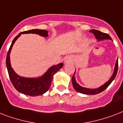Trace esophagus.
Here are the masks:
<instances>
[{
    "label": "esophagus",
    "mask_w": 123,
    "mask_h": 123,
    "mask_svg": "<svg viewBox=\"0 0 123 123\" xmlns=\"http://www.w3.org/2000/svg\"><path fill=\"white\" fill-rule=\"evenodd\" d=\"M69 62H71V57L68 56L64 59V63H68Z\"/></svg>",
    "instance_id": "esophagus-1"
}]
</instances>
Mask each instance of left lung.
Returning a JSON list of instances; mask_svg holds the SVG:
<instances>
[{
  "instance_id": "1",
  "label": "left lung",
  "mask_w": 123,
  "mask_h": 123,
  "mask_svg": "<svg viewBox=\"0 0 123 123\" xmlns=\"http://www.w3.org/2000/svg\"><path fill=\"white\" fill-rule=\"evenodd\" d=\"M95 36V37L96 38L98 41H102V40H105V39H109V40H112V39L111 37V36L108 34L103 33L101 32L97 31V30L92 29L90 31ZM117 69H118V59H117L116 62V65H115L114 70V73H113L112 77H111V79H109V80L107 81L106 83L102 85L101 86L99 87L98 88H96V89H89V88H86V87H83L82 86L79 85L75 80V71L73 76L72 77V84H73V87L77 91L79 92H80L82 94H89V95H94V94H97L102 91H103L105 89H107L110 84L112 83L114 80L115 77L117 75Z\"/></svg>"
}]
</instances>
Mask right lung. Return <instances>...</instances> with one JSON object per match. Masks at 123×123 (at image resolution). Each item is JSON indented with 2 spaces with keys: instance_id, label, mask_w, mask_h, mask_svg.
Wrapping results in <instances>:
<instances>
[{
  "instance_id": "1",
  "label": "right lung",
  "mask_w": 123,
  "mask_h": 123,
  "mask_svg": "<svg viewBox=\"0 0 123 123\" xmlns=\"http://www.w3.org/2000/svg\"><path fill=\"white\" fill-rule=\"evenodd\" d=\"M48 32L45 30L32 29L27 31L22 32L16 36L13 39L9 49L6 57V66L9 76L12 85L18 92L25 95L31 96L42 95L45 93L50 88L54 74L57 73L63 66V63H59L57 65L52 66L46 71L44 75L37 78H26L19 76L11 67L10 62V53L13 44L16 39L22 34H36L43 37H47Z\"/></svg>"
}]
</instances>
